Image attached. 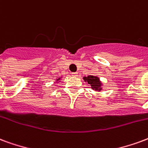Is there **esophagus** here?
<instances>
[{
    "mask_svg": "<svg viewBox=\"0 0 148 148\" xmlns=\"http://www.w3.org/2000/svg\"><path fill=\"white\" fill-rule=\"evenodd\" d=\"M72 75H73V76H77L78 75V73H73Z\"/></svg>",
    "mask_w": 148,
    "mask_h": 148,
    "instance_id": "esophagus-1",
    "label": "esophagus"
}]
</instances>
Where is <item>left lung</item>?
Segmentation results:
<instances>
[{"label":"left lung","instance_id":"8db88e82","mask_svg":"<svg viewBox=\"0 0 148 148\" xmlns=\"http://www.w3.org/2000/svg\"><path fill=\"white\" fill-rule=\"evenodd\" d=\"M84 79L85 82H87L88 84L90 85V87L93 90H98V91L102 90V84L100 81L99 77L95 76V75H88V76H84Z\"/></svg>","mask_w":148,"mask_h":148}]
</instances>
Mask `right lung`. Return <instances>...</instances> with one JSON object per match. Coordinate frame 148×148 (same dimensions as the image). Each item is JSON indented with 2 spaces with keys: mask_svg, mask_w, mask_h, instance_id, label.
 I'll return each instance as SVG.
<instances>
[{
  "mask_svg": "<svg viewBox=\"0 0 148 148\" xmlns=\"http://www.w3.org/2000/svg\"><path fill=\"white\" fill-rule=\"evenodd\" d=\"M60 79H61V78H58V79H57V81H58V80H60Z\"/></svg>",
  "mask_w": 148,
  "mask_h": 148,
  "instance_id": "add662e5",
  "label": "right lung"
}]
</instances>
